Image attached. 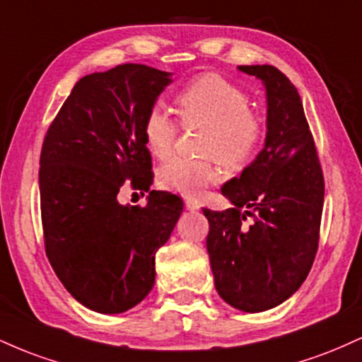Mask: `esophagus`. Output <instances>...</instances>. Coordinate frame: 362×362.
Here are the masks:
<instances>
[{"label": "esophagus", "instance_id": "1", "mask_svg": "<svg viewBox=\"0 0 362 362\" xmlns=\"http://www.w3.org/2000/svg\"><path fill=\"white\" fill-rule=\"evenodd\" d=\"M185 207L189 211H197L201 206H199V202L194 201V199H185Z\"/></svg>", "mask_w": 362, "mask_h": 362}]
</instances>
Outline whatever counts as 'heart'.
Listing matches in <instances>:
<instances>
[{"mask_svg":"<svg viewBox=\"0 0 362 362\" xmlns=\"http://www.w3.org/2000/svg\"><path fill=\"white\" fill-rule=\"evenodd\" d=\"M177 112L184 126H206L204 160L175 156L158 168L161 189L195 197L221 180V163L242 168L264 143L265 124L240 86L214 73L199 74L177 93ZM178 136V124L163 107L153 105L143 120L144 144L151 155L167 158Z\"/></svg>","mask_w":362,"mask_h":362,"instance_id":"obj_1","label":"heart"}]
</instances>
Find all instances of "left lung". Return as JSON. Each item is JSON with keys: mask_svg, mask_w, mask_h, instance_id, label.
<instances>
[{"mask_svg": "<svg viewBox=\"0 0 362 362\" xmlns=\"http://www.w3.org/2000/svg\"><path fill=\"white\" fill-rule=\"evenodd\" d=\"M238 69L265 85V146L240 178L223 185L233 207L202 213L216 291L233 308L259 313L293 296L308 276L325 182L296 86L274 66Z\"/></svg>", "mask_w": 362, "mask_h": 362, "instance_id": "1", "label": "left lung"}]
</instances>
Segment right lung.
Segmentation results:
<instances>
[{"mask_svg": "<svg viewBox=\"0 0 362 362\" xmlns=\"http://www.w3.org/2000/svg\"><path fill=\"white\" fill-rule=\"evenodd\" d=\"M170 73L120 64L81 78L54 117L40 151L45 255L76 301L122 313L155 284V257L180 218L175 194L151 190L146 206L119 204L120 187L149 190L143 120Z\"/></svg>", "mask_w": 362, "mask_h": 362, "instance_id": "add662e5", "label": "right lung"}]
</instances>
